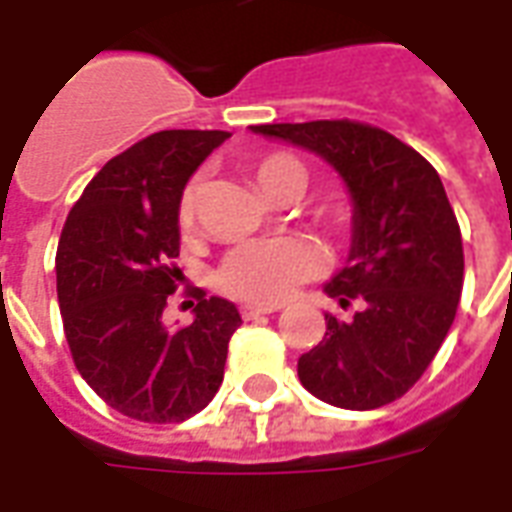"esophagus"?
Wrapping results in <instances>:
<instances>
[{"instance_id": "34e87169", "label": "esophagus", "mask_w": 512, "mask_h": 512, "mask_svg": "<svg viewBox=\"0 0 512 512\" xmlns=\"http://www.w3.org/2000/svg\"><path fill=\"white\" fill-rule=\"evenodd\" d=\"M271 312H277V307H263V304H244L241 307V318L244 321H255L260 315H271Z\"/></svg>"}]
</instances>
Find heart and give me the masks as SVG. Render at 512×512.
Masks as SVG:
<instances>
[{"label": "heart", "mask_w": 512, "mask_h": 512, "mask_svg": "<svg viewBox=\"0 0 512 512\" xmlns=\"http://www.w3.org/2000/svg\"><path fill=\"white\" fill-rule=\"evenodd\" d=\"M296 175L304 183V169L288 153H274L255 164V178L268 197L279 183ZM321 219L329 227H340L345 222L343 211L337 205H323ZM180 233L189 235L197 224V183H189L180 194L178 205ZM326 268L321 246L304 235H285V238H260L246 241L230 249L216 268V285L233 299L249 304H282L293 296L301 282H310Z\"/></svg>", "instance_id": "obj_1"}]
</instances>
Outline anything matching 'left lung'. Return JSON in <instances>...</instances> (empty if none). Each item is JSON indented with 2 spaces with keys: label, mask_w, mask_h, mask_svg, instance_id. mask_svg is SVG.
I'll return each instance as SVG.
<instances>
[{
  "label": "left lung",
  "mask_w": 512,
  "mask_h": 512,
  "mask_svg": "<svg viewBox=\"0 0 512 512\" xmlns=\"http://www.w3.org/2000/svg\"><path fill=\"white\" fill-rule=\"evenodd\" d=\"M326 158L354 200L351 255L326 293L359 312L326 315L299 359L323 403L370 411L403 397L439 354L463 290L461 227L436 169L384 128L356 120L252 126Z\"/></svg>",
  "instance_id": "obj_1"
}]
</instances>
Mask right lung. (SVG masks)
<instances>
[{
    "instance_id": "obj_1",
    "label": "right lung",
    "mask_w": 512,
    "mask_h": 512,
    "mask_svg": "<svg viewBox=\"0 0 512 512\" xmlns=\"http://www.w3.org/2000/svg\"><path fill=\"white\" fill-rule=\"evenodd\" d=\"M227 131H158L109 158L65 219L57 299L73 365L95 395L139 422L194 417L219 392L233 301L197 290L194 321L167 329L178 290V205Z\"/></svg>"
}]
</instances>
